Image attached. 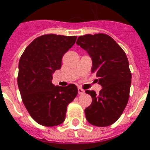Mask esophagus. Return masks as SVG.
Masks as SVG:
<instances>
[{
    "instance_id": "1",
    "label": "esophagus",
    "mask_w": 150,
    "mask_h": 150,
    "mask_svg": "<svg viewBox=\"0 0 150 150\" xmlns=\"http://www.w3.org/2000/svg\"><path fill=\"white\" fill-rule=\"evenodd\" d=\"M85 91L83 89V88H78V93H79V95H83V94H84Z\"/></svg>"
}]
</instances>
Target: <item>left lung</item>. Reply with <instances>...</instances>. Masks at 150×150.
<instances>
[{
  "instance_id": "8db88e82",
  "label": "left lung",
  "mask_w": 150,
  "mask_h": 150,
  "mask_svg": "<svg viewBox=\"0 0 150 150\" xmlns=\"http://www.w3.org/2000/svg\"><path fill=\"white\" fill-rule=\"evenodd\" d=\"M76 44L91 58V73L96 74L102 86L98 95L86 91L92 98L91 105L85 109L86 118L95 126H109L121 116L129 98L132 73L126 54L105 34L79 36Z\"/></svg>"
}]
</instances>
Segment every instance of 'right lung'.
Instances as JSON below:
<instances>
[{"label":"right lung","mask_w":150,"mask_h":150,"mask_svg":"<svg viewBox=\"0 0 150 150\" xmlns=\"http://www.w3.org/2000/svg\"><path fill=\"white\" fill-rule=\"evenodd\" d=\"M76 36L44 34L26 47L18 63V86L22 100L33 120L41 125L55 126L65 120L67 107L78 93L74 84L55 86L52 74L74 45Z\"/></svg>","instance_id":"add662e5"}]
</instances>
